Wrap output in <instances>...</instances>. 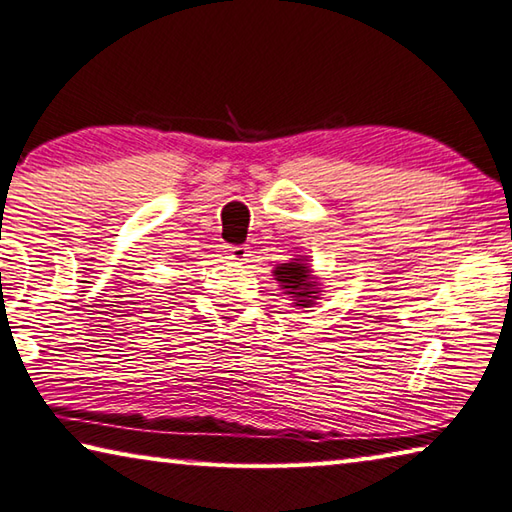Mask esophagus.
I'll use <instances>...</instances> for the list:
<instances>
[{
	"mask_svg": "<svg viewBox=\"0 0 512 512\" xmlns=\"http://www.w3.org/2000/svg\"><path fill=\"white\" fill-rule=\"evenodd\" d=\"M225 255H228V259H235V262H248L250 248L248 246H225Z\"/></svg>",
	"mask_w": 512,
	"mask_h": 512,
	"instance_id": "1",
	"label": "esophagus"
}]
</instances>
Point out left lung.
<instances>
[{
    "label": "left lung",
    "instance_id": "left-lung-1",
    "mask_svg": "<svg viewBox=\"0 0 512 512\" xmlns=\"http://www.w3.org/2000/svg\"><path fill=\"white\" fill-rule=\"evenodd\" d=\"M275 280L280 287L296 300V307H309L314 305L318 296V282L311 277V268L307 266V259H291L287 264L275 266Z\"/></svg>",
    "mask_w": 512,
    "mask_h": 512
}]
</instances>
